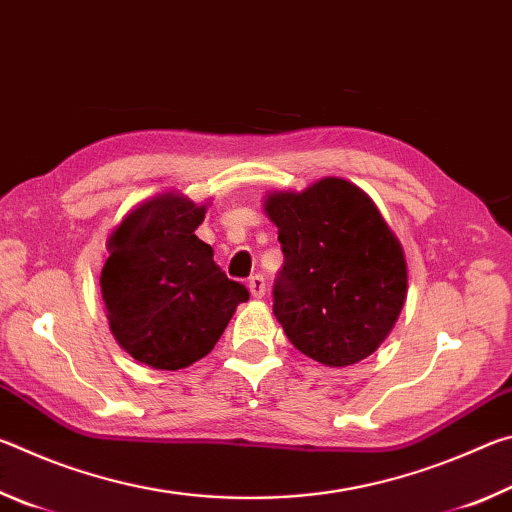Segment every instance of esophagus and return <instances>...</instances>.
Instances as JSON below:
<instances>
[{"instance_id":"obj_1","label":"esophagus","mask_w":512,"mask_h":512,"mask_svg":"<svg viewBox=\"0 0 512 512\" xmlns=\"http://www.w3.org/2000/svg\"><path fill=\"white\" fill-rule=\"evenodd\" d=\"M248 291H250V296L253 298H264V293H266V280L262 275H253L248 280Z\"/></svg>"}]
</instances>
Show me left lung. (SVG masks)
I'll return each instance as SVG.
<instances>
[{"instance_id":"8db88e82","label":"left lung","mask_w":512,"mask_h":512,"mask_svg":"<svg viewBox=\"0 0 512 512\" xmlns=\"http://www.w3.org/2000/svg\"><path fill=\"white\" fill-rule=\"evenodd\" d=\"M264 212L284 253L273 314L289 341L329 368L370 357L409 289L404 248L372 198L327 176L302 192H268Z\"/></svg>"}]
</instances>
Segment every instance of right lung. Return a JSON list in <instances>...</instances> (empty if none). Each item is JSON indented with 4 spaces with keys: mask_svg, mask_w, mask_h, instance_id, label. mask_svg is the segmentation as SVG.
Segmentation results:
<instances>
[{
    "mask_svg": "<svg viewBox=\"0 0 512 512\" xmlns=\"http://www.w3.org/2000/svg\"><path fill=\"white\" fill-rule=\"evenodd\" d=\"M205 203L180 192L146 198L108 237L101 271L110 332L119 348L155 370H180L210 354L244 284L228 280L194 232Z\"/></svg>",
    "mask_w": 512,
    "mask_h": 512,
    "instance_id": "obj_1",
    "label": "right lung"
}]
</instances>
